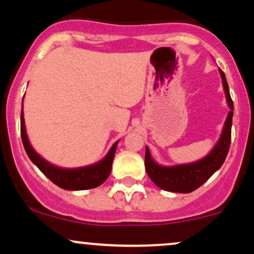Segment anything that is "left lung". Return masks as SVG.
I'll return each instance as SVG.
<instances>
[{
    "label": "left lung",
    "mask_w": 254,
    "mask_h": 254,
    "mask_svg": "<svg viewBox=\"0 0 254 254\" xmlns=\"http://www.w3.org/2000/svg\"><path fill=\"white\" fill-rule=\"evenodd\" d=\"M220 72L230 111L226 123H224L222 135L214 149L209 153V155L199 161L193 162V164L164 167V166H159L153 161L149 149L145 148V171L150 179L153 180V183L162 190L180 192V193H189V192L194 191L200 185H203L223 165L224 160H226L230 147V139H232V118L234 105H233V100L229 94V87L226 80V75L221 69Z\"/></svg>",
    "instance_id": "1"
}]
</instances>
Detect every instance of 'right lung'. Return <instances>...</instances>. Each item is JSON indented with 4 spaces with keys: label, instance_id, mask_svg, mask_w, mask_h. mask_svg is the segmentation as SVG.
<instances>
[{
    "label": "right lung",
    "instance_id": "obj_1",
    "mask_svg": "<svg viewBox=\"0 0 254 254\" xmlns=\"http://www.w3.org/2000/svg\"><path fill=\"white\" fill-rule=\"evenodd\" d=\"M20 124H21V139L24 148L27 153L31 161L39 168L40 171L45 174L52 183L56 184L57 186L64 189V190H88V189L97 188L101 185L105 180L107 179L112 168V161L115 157L116 148H117L118 142L112 145L109 154L104 160H101L98 164L88 166V167L75 168V170H64V168L56 167V166L49 164L48 161L40 157L34 151L32 145L28 142L27 135H26V127L24 121V113L21 110V118H20Z\"/></svg>",
    "mask_w": 254,
    "mask_h": 254
}]
</instances>
